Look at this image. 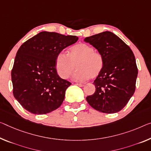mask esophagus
<instances>
[{
	"mask_svg": "<svg viewBox=\"0 0 151 151\" xmlns=\"http://www.w3.org/2000/svg\"><path fill=\"white\" fill-rule=\"evenodd\" d=\"M76 85L78 86H80V87L84 86V84H83V83H76Z\"/></svg>",
	"mask_w": 151,
	"mask_h": 151,
	"instance_id": "obj_1",
	"label": "esophagus"
}]
</instances>
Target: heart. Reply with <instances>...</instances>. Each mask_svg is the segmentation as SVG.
Listing matches in <instances>:
<instances>
[{"label":"heart","mask_w":151,"mask_h":151,"mask_svg":"<svg viewBox=\"0 0 151 151\" xmlns=\"http://www.w3.org/2000/svg\"><path fill=\"white\" fill-rule=\"evenodd\" d=\"M76 66L78 70L73 75V79L77 82H85L90 78H96L102 73L105 59L101 53L94 51L92 46L78 43L69 48L68 55L60 52L55 60L57 72L63 79L68 78Z\"/></svg>","instance_id":"obj_1"}]
</instances>
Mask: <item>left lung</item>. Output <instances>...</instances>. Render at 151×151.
<instances>
[{"mask_svg": "<svg viewBox=\"0 0 151 151\" xmlns=\"http://www.w3.org/2000/svg\"><path fill=\"white\" fill-rule=\"evenodd\" d=\"M84 41L96 48L105 59L103 71L94 81L96 91L86 101L100 112H119L135 92L138 68L134 53L111 32L86 37Z\"/></svg>", "mask_w": 151, "mask_h": 151, "instance_id": "obj_1", "label": "left lung"}]
</instances>
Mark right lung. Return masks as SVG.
<instances>
[{"label":"right lung","mask_w":151,"mask_h":151,"mask_svg":"<svg viewBox=\"0 0 151 151\" xmlns=\"http://www.w3.org/2000/svg\"><path fill=\"white\" fill-rule=\"evenodd\" d=\"M78 37L41 32L20 46L11 71L13 93L25 110L37 115L59 108L71 83L61 78L55 60Z\"/></svg>","instance_id":"obj_1"}]
</instances>
